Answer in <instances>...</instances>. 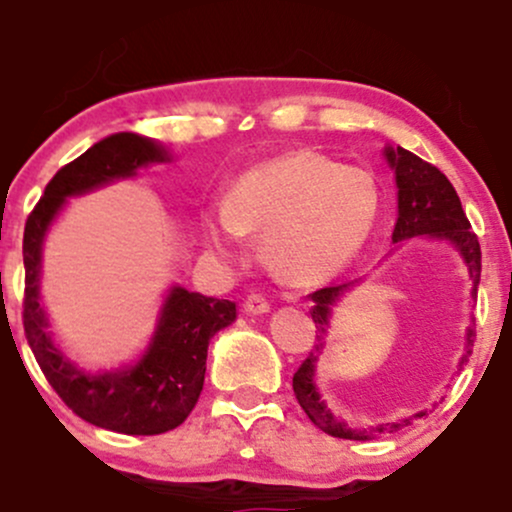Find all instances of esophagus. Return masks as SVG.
Returning a JSON list of instances; mask_svg holds the SVG:
<instances>
[{"mask_svg": "<svg viewBox=\"0 0 512 512\" xmlns=\"http://www.w3.org/2000/svg\"><path fill=\"white\" fill-rule=\"evenodd\" d=\"M243 308H245V313H250V315H264V313H269L267 298L260 296V293H252V296L245 298Z\"/></svg>", "mask_w": 512, "mask_h": 512, "instance_id": "1", "label": "esophagus"}]
</instances>
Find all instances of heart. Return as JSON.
Returning <instances> with one entry per match:
<instances>
[{
  "label": "heart",
  "mask_w": 512,
  "mask_h": 512,
  "mask_svg": "<svg viewBox=\"0 0 512 512\" xmlns=\"http://www.w3.org/2000/svg\"><path fill=\"white\" fill-rule=\"evenodd\" d=\"M380 216V185L366 168L298 149L243 170L226 202L202 216L216 255L243 260L245 233L264 236L267 260L296 286L337 276L366 248Z\"/></svg>",
  "instance_id": "1"
}]
</instances>
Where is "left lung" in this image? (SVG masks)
Masks as SVG:
<instances>
[{
    "label": "left lung",
    "mask_w": 512,
    "mask_h": 512,
    "mask_svg": "<svg viewBox=\"0 0 512 512\" xmlns=\"http://www.w3.org/2000/svg\"><path fill=\"white\" fill-rule=\"evenodd\" d=\"M383 156L395 173V185H397V223L395 231H392V243H404L409 238H428L438 240V243H448L452 250L460 255V260L467 267L469 279H472V305L477 303V291H479V279H481V250L479 240L469 228L467 216L462 211V202L457 197L455 187L450 185V180L431 163L421 161L419 156L411 154V151L402 149V146H390L383 149ZM366 281V276L354 281H346L339 286H327L310 293V315L317 327V344L310 351V356L301 363V368L293 375V392H296L298 404H301L308 419L313 421L317 428H322L325 433H330L334 438H346V440H373L385 433H397L404 426L411 424L409 419H399L395 424H378L368 428H358L346 424L344 419L332 414V409L327 407L325 397H322L320 385H317V363L320 356L325 354L327 346V332H330V320L337 303L342 301L346 293H351L356 286H361ZM474 346V317H469V327L464 330V344H462V356L457 361V370L467 366L469 356H472ZM424 411L414 414V419H421Z\"/></svg>",
    "instance_id": "8db88e82"
}]
</instances>
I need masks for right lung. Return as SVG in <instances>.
<instances>
[{"label": "right lung", "instance_id": "right-lung-1", "mask_svg": "<svg viewBox=\"0 0 512 512\" xmlns=\"http://www.w3.org/2000/svg\"><path fill=\"white\" fill-rule=\"evenodd\" d=\"M173 161V151L156 139L137 132L110 134L57 170L23 231V330L35 361L74 414L127 436L173 431L190 416L204 387L211 337L236 322V303L170 284L142 354L122 366L84 368L50 332V317L40 296L43 248L69 199L134 180L142 168Z\"/></svg>", "mask_w": 512, "mask_h": 512}]
</instances>
